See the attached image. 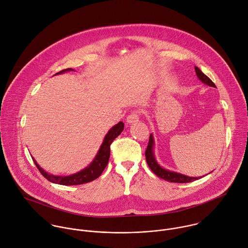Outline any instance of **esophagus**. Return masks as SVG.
<instances>
[{
	"label": "esophagus",
	"mask_w": 248,
	"mask_h": 248,
	"mask_svg": "<svg viewBox=\"0 0 248 248\" xmlns=\"http://www.w3.org/2000/svg\"><path fill=\"white\" fill-rule=\"evenodd\" d=\"M139 121V112L138 111H133L131 112L128 117L126 118V123L128 124H131L133 123H136Z\"/></svg>",
	"instance_id": "obj_1"
}]
</instances>
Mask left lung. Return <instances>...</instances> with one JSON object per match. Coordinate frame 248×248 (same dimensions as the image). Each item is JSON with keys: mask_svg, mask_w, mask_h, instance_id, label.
Wrapping results in <instances>:
<instances>
[{"mask_svg": "<svg viewBox=\"0 0 248 248\" xmlns=\"http://www.w3.org/2000/svg\"><path fill=\"white\" fill-rule=\"evenodd\" d=\"M195 71H196V75L199 78V80H201L204 84H206L210 87L217 88L215 83L207 75H205L197 66H195ZM154 147H155V139H154L153 134H151L150 139H149V144H148V147H147V150H146V153H145L146 160H147V163H148L149 167L151 168V170L158 178L163 179V180H165L167 182H170V183H178V184H186V183H190V182L196 181L199 178H201V177H189V176L178 173V172H174V171L164 169L156 161L155 152H154Z\"/></svg>", "mask_w": 248, "mask_h": 248, "instance_id": "left-lung-1", "label": "left lung"}]
</instances>
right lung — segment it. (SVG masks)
I'll use <instances>...</instances> for the list:
<instances>
[{
	"label": "right lung",
	"mask_w": 248,
	"mask_h": 248,
	"mask_svg": "<svg viewBox=\"0 0 248 248\" xmlns=\"http://www.w3.org/2000/svg\"><path fill=\"white\" fill-rule=\"evenodd\" d=\"M72 70H73L72 68H66V69H63V70L56 73V74H62L66 71H72ZM124 123L120 122L116 125H114L112 128H110V130L105 135L104 140H103L95 157L93 158V160L86 168H84L83 170H81L75 174H72L69 176H55V175L45 172L36 163V161L34 160L33 157H32V160H33L35 166L37 167V169L39 170V172L41 173V175L53 184H58V185H62V186H76V185H83V184L90 183V182L97 179L101 175V173L103 172L105 167L107 166L109 157H110V146H111L112 142L115 140V138H117L122 133V131L124 130Z\"/></svg>",
	"instance_id": "1"
}]
</instances>
